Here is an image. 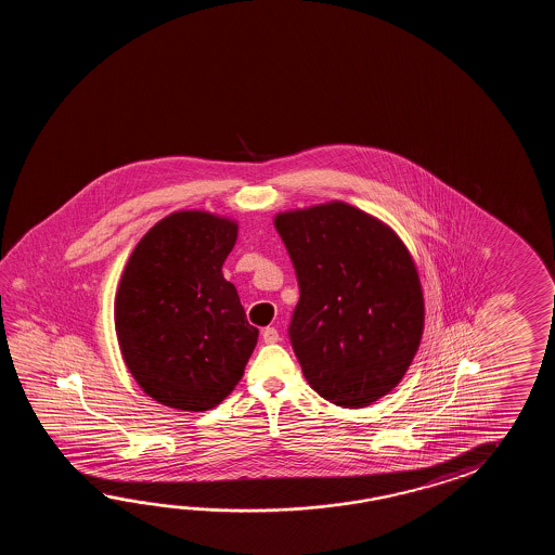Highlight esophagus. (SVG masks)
Masks as SVG:
<instances>
[{
	"instance_id": "esophagus-1",
	"label": "esophagus",
	"mask_w": 555,
	"mask_h": 555,
	"mask_svg": "<svg viewBox=\"0 0 555 555\" xmlns=\"http://www.w3.org/2000/svg\"><path fill=\"white\" fill-rule=\"evenodd\" d=\"M261 339L266 343H278L280 341V333L275 327H266V330H261Z\"/></svg>"
}]
</instances>
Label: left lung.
Returning a JSON list of instances; mask_svg holds the SVG:
<instances>
[{
	"label": "left lung",
	"mask_w": 555,
	"mask_h": 555,
	"mask_svg": "<svg viewBox=\"0 0 555 555\" xmlns=\"http://www.w3.org/2000/svg\"><path fill=\"white\" fill-rule=\"evenodd\" d=\"M299 283L289 341L323 399L361 409L413 363L425 301L409 249L389 225L345 202L275 216Z\"/></svg>",
	"instance_id": "8db88e82"
}]
</instances>
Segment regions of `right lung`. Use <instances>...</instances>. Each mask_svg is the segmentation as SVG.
I'll return each instance as SVG.
<instances>
[{
    "label": "right lung",
    "instance_id": "right-lung-1",
    "mask_svg": "<svg viewBox=\"0 0 555 555\" xmlns=\"http://www.w3.org/2000/svg\"><path fill=\"white\" fill-rule=\"evenodd\" d=\"M237 224L182 210L154 224L118 283L115 327L125 363L154 401L208 411L244 375L258 330L222 266Z\"/></svg>",
    "mask_w": 555,
    "mask_h": 555
}]
</instances>
